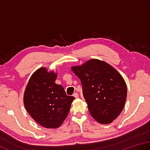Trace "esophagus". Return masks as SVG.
<instances>
[{
  "label": "esophagus",
  "mask_w": 150,
  "mask_h": 150,
  "mask_svg": "<svg viewBox=\"0 0 150 150\" xmlns=\"http://www.w3.org/2000/svg\"><path fill=\"white\" fill-rule=\"evenodd\" d=\"M73 96H74V97H75V98H78L79 95H78V94L77 93H74V94H73Z\"/></svg>",
  "instance_id": "esophagus-1"
}]
</instances>
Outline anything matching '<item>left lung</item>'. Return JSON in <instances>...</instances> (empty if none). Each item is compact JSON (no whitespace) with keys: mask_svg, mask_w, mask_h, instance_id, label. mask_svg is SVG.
<instances>
[{"mask_svg":"<svg viewBox=\"0 0 150 150\" xmlns=\"http://www.w3.org/2000/svg\"><path fill=\"white\" fill-rule=\"evenodd\" d=\"M71 69L80 79L91 116L102 124L111 123L117 118L127 97L126 82L117 70L95 59Z\"/></svg>","mask_w":150,"mask_h":150,"instance_id":"1","label":"left lung"}]
</instances>
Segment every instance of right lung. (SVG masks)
Here are the masks:
<instances>
[{
  "mask_svg": "<svg viewBox=\"0 0 150 150\" xmlns=\"http://www.w3.org/2000/svg\"><path fill=\"white\" fill-rule=\"evenodd\" d=\"M57 74L41 67L32 75L24 94L26 111L41 126L57 128L68 115L74 96L55 83Z\"/></svg>",
  "mask_w": 150,
  "mask_h": 150,
  "instance_id": "obj_1",
  "label": "right lung"
}]
</instances>
